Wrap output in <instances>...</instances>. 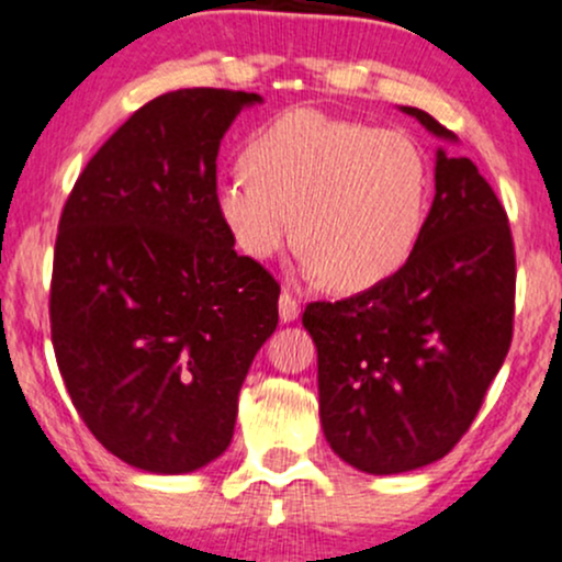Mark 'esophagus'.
I'll use <instances>...</instances> for the list:
<instances>
[{
  "label": "esophagus",
  "mask_w": 562,
  "mask_h": 562,
  "mask_svg": "<svg viewBox=\"0 0 562 562\" xmlns=\"http://www.w3.org/2000/svg\"><path fill=\"white\" fill-rule=\"evenodd\" d=\"M279 316H281L283 324L294 322V318L300 316V300L294 297V294L281 292V297H279Z\"/></svg>",
  "instance_id": "1"
}]
</instances>
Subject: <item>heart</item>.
Returning a JSON list of instances; mask_svg holds the SVG:
<instances>
[{
	"mask_svg": "<svg viewBox=\"0 0 562 562\" xmlns=\"http://www.w3.org/2000/svg\"><path fill=\"white\" fill-rule=\"evenodd\" d=\"M244 168L211 190L235 249L265 262L294 235L300 270L335 292L389 281L424 233L431 173L404 131L300 106L251 134Z\"/></svg>",
	"mask_w": 562,
	"mask_h": 562,
	"instance_id": "obj_1",
	"label": "heart"
}]
</instances>
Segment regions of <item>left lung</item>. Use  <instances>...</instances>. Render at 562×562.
I'll list each match as a JSON object with an SVG mask.
<instances>
[{
	"label": "left lung",
	"instance_id": "1",
	"mask_svg": "<svg viewBox=\"0 0 562 562\" xmlns=\"http://www.w3.org/2000/svg\"><path fill=\"white\" fill-rule=\"evenodd\" d=\"M402 112L458 142L428 112ZM434 190L400 273L303 313L318 351L324 437L367 474L413 472L448 456L512 342L515 246L504 206L472 160L445 149H437Z\"/></svg>",
	"mask_w": 562,
	"mask_h": 562
}]
</instances>
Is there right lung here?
Instances as JSON below:
<instances>
[{
  "instance_id": "obj_1",
  "label": "right lung",
  "mask_w": 562,
  "mask_h": 562,
  "mask_svg": "<svg viewBox=\"0 0 562 562\" xmlns=\"http://www.w3.org/2000/svg\"><path fill=\"white\" fill-rule=\"evenodd\" d=\"M255 104L244 90L158 95L90 158L58 222V370L90 434L142 472H195L227 450L279 324V283L211 203L222 136Z\"/></svg>"
}]
</instances>
